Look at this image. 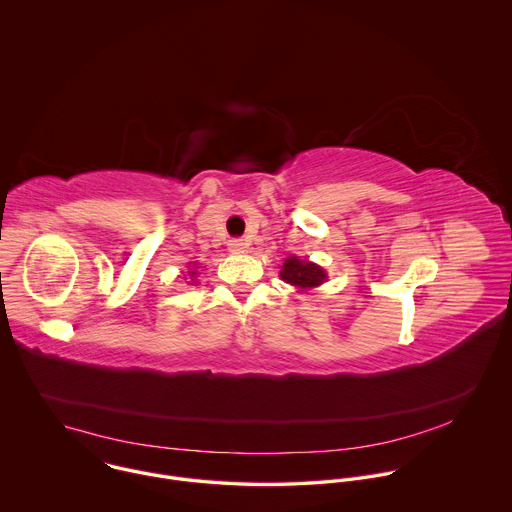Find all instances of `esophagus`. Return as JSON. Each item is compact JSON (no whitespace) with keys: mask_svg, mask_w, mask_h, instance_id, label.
Returning a JSON list of instances; mask_svg holds the SVG:
<instances>
[{"mask_svg":"<svg viewBox=\"0 0 512 512\" xmlns=\"http://www.w3.org/2000/svg\"><path fill=\"white\" fill-rule=\"evenodd\" d=\"M246 242L244 240H240V238H232L230 242H228V250L232 252V254H242L244 250H246Z\"/></svg>","mask_w":512,"mask_h":512,"instance_id":"1","label":"esophagus"}]
</instances>
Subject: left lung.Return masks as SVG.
Wrapping results in <instances>:
<instances>
[{"label": "left lung", "mask_w": 512, "mask_h": 512, "mask_svg": "<svg viewBox=\"0 0 512 512\" xmlns=\"http://www.w3.org/2000/svg\"><path fill=\"white\" fill-rule=\"evenodd\" d=\"M280 276L284 282L292 284L295 288H301V290L315 288V286L323 284V280H325V272L319 266H315L311 262H301L295 256L284 262Z\"/></svg>", "instance_id": "8db88e82"}]
</instances>
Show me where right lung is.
<instances>
[{"label": "right lung", "mask_w": 512, "mask_h": 512, "mask_svg": "<svg viewBox=\"0 0 512 512\" xmlns=\"http://www.w3.org/2000/svg\"><path fill=\"white\" fill-rule=\"evenodd\" d=\"M191 276H195V272H191Z\"/></svg>", "instance_id": "obj_1"}]
</instances>
